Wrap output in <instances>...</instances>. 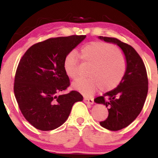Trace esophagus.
<instances>
[{
    "instance_id": "34e87169",
    "label": "esophagus",
    "mask_w": 158,
    "mask_h": 158,
    "mask_svg": "<svg viewBox=\"0 0 158 158\" xmlns=\"http://www.w3.org/2000/svg\"><path fill=\"white\" fill-rule=\"evenodd\" d=\"M84 102H85V103H86V104H89V105H92L94 103L93 98H88V97L84 98Z\"/></svg>"
}]
</instances>
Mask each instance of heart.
I'll return each mask as SVG.
<instances>
[{
	"mask_svg": "<svg viewBox=\"0 0 158 158\" xmlns=\"http://www.w3.org/2000/svg\"><path fill=\"white\" fill-rule=\"evenodd\" d=\"M79 57L90 65L85 78H79L73 83V89L83 94L93 92L100 87L102 91L114 89L122 81L126 69L122 52L112 45L103 42L91 43L81 49ZM65 73L71 79L78 76V59L75 52L66 56L63 62Z\"/></svg>",
	"mask_w": 158,
	"mask_h": 158,
	"instance_id": "b5f03b06",
	"label": "heart"
}]
</instances>
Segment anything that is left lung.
<instances>
[{
    "label": "left lung",
    "mask_w": 158,
    "mask_h": 158,
    "mask_svg": "<svg viewBox=\"0 0 158 158\" xmlns=\"http://www.w3.org/2000/svg\"><path fill=\"white\" fill-rule=\"evenodd\" d=\"M98 39L118 46L126 61L125 75L118 85L94 100L109 110L107 119L100 125L110 131H118L128 126L143 109L148 91L147 72L141 56L131 46L116 38L98 36Z\"/></svg>",
    "instance_id": "8db88e82"
}]
</instances>
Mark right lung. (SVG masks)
I'll return each mask as SVG.
<instances>
[{"label": "right lung", "mask_w": 158, "mask_h": 158, "mask_svg": "<svg viewBox=\"0 0 158 158\" xmlns=\"http://www.w3.org/2000/svg\"><path fill=\"white\" fill-rule=\"evenodd\" d=\"M85 35L50 38L34 44L20 60L14 79L17 104L27 121L36 129L53 130L69 117L73 104L83 97L72 91L60 95L69 85L63 62Z\"/></svg>", "instance_id": "1"}]
</instances>
